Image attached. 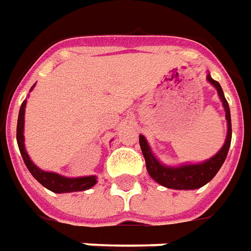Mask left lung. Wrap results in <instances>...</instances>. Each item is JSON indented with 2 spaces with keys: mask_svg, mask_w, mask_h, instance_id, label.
<instances>
[{
  "mask_svg": "<svg viewBox=\"0 0 251 251\" xmlns=\"http://www.w3.org/2000/svg\"><path fill=\"white\" fill-rule=\"evenodd\" d=\"M208 80L217 89L219 97L223 101V106L226 109V119H227L228 124L226 143L215 157H212L210 160L202 162V164L181 165L179 168L165 167L157 158H154L153 153L150 151V148H149L145 136L139 135V145H141L143 157H145V161H146V168H148L149 175L164 187L175 188V190H194V188L202 187V186H205L208 181H210L215 177L216 174L219 172V169L221 168L223 162L226 161V157H227L228 150H229V145H231V136H232L229 106H228L227 100L224 97L220 83L215 80V79H212L210 75H208Z\"/></svg>",
  "mask_w": 251,
  "mask_h": 251,
  "instance_id": "1",
  "label": "left lung"
}]
</instances>
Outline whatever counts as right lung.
<instances>
[{
    "label": "right lung",
    "instance_id": "add662e5",
    "mask_svg": "<svg viewBox=\"0 0 251 251\" xmlns=\"http://www.w3.org/2000/svg\"><path fill=\"white\" fill-rule=\"evenodd\" d=\"M24 108H25V101H23L22 106H20V112H19V119H17V129H16V139L17 145H19V150L20 154L23 157V161L25 167L28 168L31 175L35 177L36 180L42 184L43 187H46L53 193H74V191H83L91 188L97 183L96 176H84V177H64V176L57 175L53 172H45L42 169H39L34 162L31 161L30 157L27 154L25 149H24Z\"/></svg>",
    "mask_w": 251,
    "mask_h": 251
}]
</instances>
